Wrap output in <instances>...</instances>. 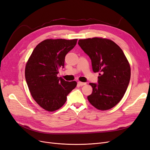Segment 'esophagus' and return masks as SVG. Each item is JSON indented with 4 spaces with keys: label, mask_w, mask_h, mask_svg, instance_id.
<instances>
[{
    "label": "esophagus",
    "mask_w": 150,
    "mask_h": 150,
    "mask_svg": "<svg viewBox=\"0 0 150 150\" xmlns=\"http://www.w3.org/2000/svg\"><path fill=\"white\" fill-rule=\"evenodd\" d=\"M78 84L79 86H84V85H86V83H82V82H78Z\"/></svg>",
    "instance_id": "1"
}]
</instances>
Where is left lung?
<instances>
[{
  "mask_svg": "<svg viewBox=\"0 0 150 150\" xmlns=\"http://www.w3.org/2000/svg\"><path fill=\"white\" fill-rule=\"evenodd\" d=\"M78 44L91 60L93 72H99L98 84L89 83L93 93L88 101L99 110H110L126 93L131 76L129 63L120 47L110 39H79Z\"/></svg>",
  "mask_w": 150,
  "mask_h": 150,
  "instance_id": "obj_1",
  "label": "left lung"
}]
</instances>
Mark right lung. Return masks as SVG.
<instances>
[{
  "instance_id": "obj_1",
  "label": "right lung",
  "mask_w": 150,
  "mask_h": 150,
  "mask_svg": "<svg viewBox=\"0 0 150 150\" xmlns=\"http://www.w3.org/2000/svg\"><path fill=\"white\" fill-rule=\"evenodd\" d=\"M77 39H48L37 45L26 63L25 77L32 97L47 111L61 108L67 96L77 86L57 77L64 67L66 54L76 46Z\"/></svg>"
}]
</instances>
